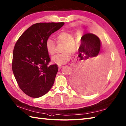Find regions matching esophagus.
<instances>
[{"label":"esophagus","instance_id":"1","mask_svg":"<svg viewBox=\"0 0 126 126\" xmlns=\"http://www.w3.org/2000/svg\"><path fill=\"white\" fill-rule=\"evenodd\" d=\"M58 69H61V68H62V65H58Z\"/></svg>","mask_w":126,"mask_h":126}]
</instances>
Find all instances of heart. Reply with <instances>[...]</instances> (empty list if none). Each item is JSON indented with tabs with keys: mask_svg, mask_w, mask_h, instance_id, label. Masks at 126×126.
Instances as JSON below:
<instances>
[{
	"mask_svg": "<svg viewBox=\"0 0 126 126\" xmlns=\"http://www.w3.org/2000/svg\"><path fill=\"white\" fill-rule=\"evenodd\" d=\"M56 38L58 43H63L64 46L62 50L63 53L53 56L52 61L53 62L62 65L65 64L70 61L71 53H75L78 50L79 44L75 39H74V34L66 31H63L59 33ZM47 51L49 55H53L55 52L56 45L54 41L51 38H47L45 43Z\"/></svg>",
	"mask_w": 126,
	"mask_h": 126,
	"instance_id": "b5f03b06",
	"label": "heart"
}]
</instances>
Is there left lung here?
<instances>
[{
	"instance_id": "left-lung-1",
	"label": "left lung",
	"mask_w": 126,
	"mask_h": 126,
	"mask_svg": "<svg viewBox=\"0 0 126 126\" xmlns=\"http://www.w3.org/2000/svg\"><path fill=\"white\" fill-rule=\"evenodd\" d=\"M100 47V40L94 34L88 33L82 37L77 61L89 66L82 72L73 74L71 78L72 85L79 92L91 94L100 89L103 84L107 76L104 64H92L96 60Z\"/></svg>"
}]
</instances>
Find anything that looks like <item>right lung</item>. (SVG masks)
<instances>
[{"label": "right lung", "mask_w": 126, "mask_h": 126, "mask_svg": "<svg viewBox=\"0 0 126 126\" xmlns=\"http://www.w3.org/2000/svg\"><path fill=\"white\" fill-rule=\"evenodd\" d=\"M64 23H39L28 28L17 40L13 52L12 71L19 87L30 97L38 98L49 92L58 71L49 65L45 43Z\"/></svg>", "instance_id": "add662e5"}]
</instances>
